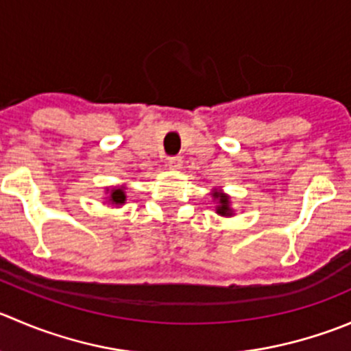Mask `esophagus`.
<instances>
[{
    "instance_id": "obj_1",
    "label": "esophagus",
    "mask_w": 351,
    "mask_h": 351,
    "mask_svg": "<svg viewBox=\"0 0 351 351\" xmlns=\"http://www.w3.org/2000/svg\"><path fill=\"white\" fill-rule=\"evenodd\" d=\"M166 162H168V166L171 169H180V168H182V165H183V161H182V158H180V156H169V158L166 159Z\"/></svg>"
}]
</instances>
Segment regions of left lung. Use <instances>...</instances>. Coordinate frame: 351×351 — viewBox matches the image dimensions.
I'll return each instance as SVG.
<instances>
[{
    "label": "left lung",
    "mask_w": 351,
    "mask_h": 351,
    "mask_svg": "<svg viewBox=\"0 0 351 351\" xmlns=\"http://www.w3.org/2000/svg\"><path fill=\"white\" fill-rule=\"evenodd\" d=\"M219 197V206H217V214H223V216H226V214L231 213L230 206H228V197L226 195H217Z\"/></svg>",
    "instance_id": "obj_1"
}]
</instances>
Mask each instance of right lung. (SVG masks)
<instances>
[{
    "label": "right lung",
    "mask_w": 351,
    "mask_h": 351,
    "mask_svg": "<svg viewBox=\"0 0 351 351\" xmlns=\"http://www.w3.org/2000/svg\"><path fill=\"white\" fill-rule=\"evenodd\" d=\"M110 200H111V202H113V204H123V202H125V193H123V190H121V189H113V190H111Z\"/></svg>",
    "instance_id": "1"
}]
</instances>
